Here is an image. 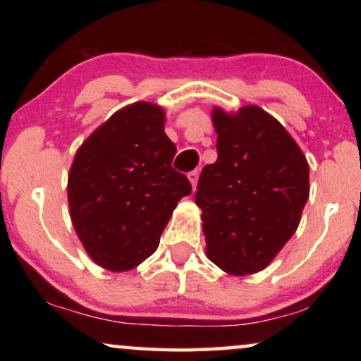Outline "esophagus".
I'll return each mask as SVG.
<instances>
[{
    "mask_svg": "<svg viewBox=\"0 0 361 361\" xmlns=\"http://www.w3.org/2000/svg\"><path fill=\"white\" fill-rule=\"evenodd\" d=\"M187 177H189V180H190V184H192V187H197V180H199V171H192V172H189V174H187Z\"/></svg>",
    "mask_w": 361,
    "mask_h": 361,
    "instance_id": "1",
    "label": "esophagus"
}]
</instances>
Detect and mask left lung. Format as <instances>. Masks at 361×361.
Wrapping results in <instances>:
<instances>
[{
	"instance_id": "obj_1",
	"label": "left lung",
	"mask_w": 361,
	"mask_h": 361,
	"mask_svg": "<svg viewBox=\"0 0 361 361\" xmlns=\"http://www.w3.org/2000/svg\"><path fill=\"white\" fill-rule=\"evenodd\" d=\"M214 164L202 169L205 251L233 276L264 269L298 230L309 199V164L286 128L256 105L226 113L215 106Z\"/></svg>"
}]
</instances>
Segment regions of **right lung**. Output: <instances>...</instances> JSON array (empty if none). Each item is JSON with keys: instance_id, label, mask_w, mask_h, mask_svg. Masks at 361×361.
<instances>
[{"instance_id": "right-lung-1", "label": "right lung", "mask_w": 361, "mask_h": 361, "mask_svg": "<svg viewBox=\"0 0 361 361\" xmlns=\"http://www.w3.org/2000/svg\"><path fill=\"white\" fill-rule=\"evenodd\" d=\"M166 113L131 103L97 128L73 157L67 180L72 225L88 256L113 273L149 258L189 179L172 167Z\"/></svg>"}]
</instances>
